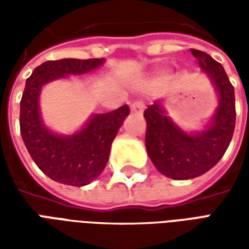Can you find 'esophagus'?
I'll list each match as a JSON object with an SVG mask.
<instances>
[{"instance_id": "34e87169", "label": "esophagus", "mask_w": 249, "mask_h": 249, "mask_svg": "<svg viewBox=\"0 0 249 249\" xmlns=\"http://www.w3.org/2000/svg\"><path fill=\"white\" fill-rule=\"evenodd\" d=\"M144 103H141V101H136V103H133L132 105H130V110L133 112V113H137L140 114L142 110H144Z\"/></svg>"}]
</instances>
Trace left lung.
Instances as JSON below:
<instances>
[{
	"label": "left lung",
	"instance_id": "obj_1",
	"mask_svg": "<svg viewBox=\"0 0 249 249\" xmlns=\"http://www.w3.org/2000/svg\"><path fill=\"white\" fill-rule=\"evenodd\" d=\"M201 71L209 77L219 97V105L203 130L187 132L168 117L161 101L144 112L148 156L167 178L188 180L213 168L230 145L236 123L235 90L221 64L205 52L191 49Z\"/></svg>",
	"mask_w": 249,
	"mask_h": 249
}]
</instances>
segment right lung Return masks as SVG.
Returning a JSON list of instances; mask_svg holds the SVG:
<instances>
[{"label":"right lung","instance_id":"1","mask_svg":"<svg viewBox=\"0 0 249 249\" xmlns=\"http://www.w3.org/2000/svg\"><path fill=\"white\" fill-rule=\"evenodd\" d=\"M104 58H62L37 66L26 80L19 104V130L30 157L46 176L57 183L84 187L97 178L109 159L112 141L119 132L129 107L108 113L92 114L73 135H58L41 119L42 87L68 76H80L103 65Z\"/></svg>","mask_w":249,"mask_h":249}]
</instances>
